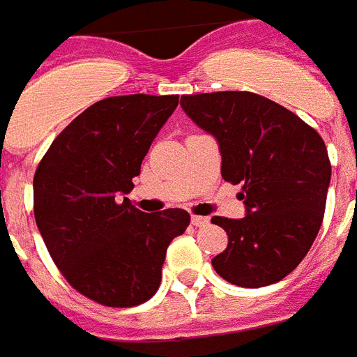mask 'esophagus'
Instances as JSON below:
<instances>
[{
  "label": "esophagus",
  "mask_w": 357,
  "mask_h": 357,
  "mask_svg": "<svg viewBox=\"0 0 357 357\" xmlns=\"http://www.w3.org/2000/svg\"><path fill=\"white\" fill-rule=\"evenodd\" d=\"M208 223H210V219L202 218V215H193V218H192V225H193V227H197V228L206 227Z\"/></svg>",
  "instance_id": "1"
}]
</instances>
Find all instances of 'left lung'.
Masks as SVG:
<instances>
[{"instance_id":"left-lung-1","label":"left lung","mask_w":357,"mask_h":357,"mask_svg":"<svg viewBox=\"0 0 357 357\" xmlns=\"http://www.w3.org/2000/svg\"><path fill=\"white\" fill-rule=\"evenodd\" d=\"M182 110L218 139L221 175L243 184V219L212 218L228 236L212 259L239 287L280 282L301 264L323 225L332 165L315 129L278 102L252 92L182 96Z\"/></svg>"}]
</instances>
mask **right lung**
<instances>
[{
	"mask_svg": "<svg viewBox=\"0 0 357 357\" xmlns=\"http://www.w3.org/2000/svg\"><path fill=\"white\" fill-rule=\"evenodd\" d=\"M178 96H116L93 102L62 130L33 181L34 219L73 289L108 307L149 301L165 250L190 225L181 208L145 213L127 193Z\"/></svg>",
	"mask_w": 357,
	"mask_h": 357,
	"instance_id": "add662e5",
	"label": "right lung"
}]
</instances>
